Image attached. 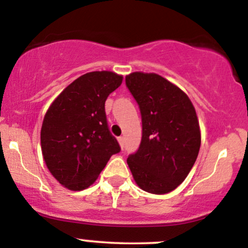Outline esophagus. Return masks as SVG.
Wrapping results in <instances>:
<instances>
[{
	"label": "esophagus",
	"mask_w": 248,
	"mask_h": 248,
	"mask_svg": "<svg viewBox=\"0 0 248 248\" xmlns=\"http://www.w3.org/2000/svg\"><path fill=\"white\" fill-rule=\"evenodd\" d=\"M118 141H119V143H120L121 148H124V139L122 138V136H120V138L118 139Z\"/></svg>",
	"instance_id": "34e87169"
}]
</instances>
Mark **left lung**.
Returning a JSON list of instances; mask_svg holds the SVG:
<instances>
[{
    "label": "left lung",
    "instance_id": "left-lung-1",
    "mask_svg": "<svg viewBox=\"0 0 248 248\" xmlns=\"http://www.w3.org/2000/svg\"><path fill=\"white\" fill-rule=\"evenodd\" d=\"M126 86L142 119L140 147L128 156V167L144 191H172L186 178L201 148L195 107L183 91L156 73H130Z\"/></svg>",
    "mask_w": 248,
    "mask_h": 248
}]
</instances>
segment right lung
Instances as JSON below:
<instances>
[{"label":"right lung","mask_w":248,"mask_h":248,"mask_svg":"<svg viewBox=\"0 0 248 248\" xmlns=\"http://www.w3.org/2000/svg\"><path fill=\"white\" fill-rule=\"evenodd\" d=\"M122 76L95 71L79 77L51 104L41 130L47 169L73 191L95 182L110 156L121 150L109 132L105 101L121 85Z\"/></svg>","instance_id":"obj_1"}]
</instances>
